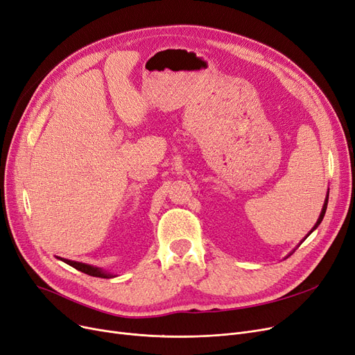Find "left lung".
<instances>
[{
    "mask_svg": "<svg viewBox=\"0 0 355 355\" xmlns=\"http://www.w3.org/2000/svg\"><path fill=\"white\" fill-rule=\"evenodd\" d=\"M328 200H329V191H328V193H326L324 202H323V207H322V211H320V216H319V218H318L316 224L313 225V229H311V230L309 232V234H307V236H310V233H313V232L318 229V227H319V224L322 223V220H323V217H324V212H326V207H328ZM307 236H306V237H307ZM306 237H304V239H306ZM304 239H303V240H304ZM303 240H302V242H303ZM293 252H294V250H293ZM293 252H291V253H293ZM291 253H290V254H291ZM290 254H288V257H290Z\"/></svg>",
    "mask_w": 355,
    "mask_h": 355,
    "instance_id": "left-lung-1",
    "label": "left lung"
}]
</instances>
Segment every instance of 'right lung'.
Instances as JSON below:
<instances>
[{"label":"right lung","mask_w":355,"mask_h":355,"mask_svg":"<svg viewBox=\"0 0 355 355\" xmlns=\"http://www.w3.org/2000/svg\"><path fill=\"white\" fill-rule=\"evenodd\" d=\"M58 258V257H56ZM60 261L68 263L69 266H73L76 269H78V271L87 274V275H92V277H98V278H113L116 277L115 274H110L107 271H105V269L98 268V266H93V265H89V263H83V262H77V261H69V259H64V258H58Z\"/></svg>","instance_id":"obj_1"}]
</instances>
